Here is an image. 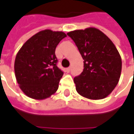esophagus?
<instances>
[{"label":"esophagus","instance_id":"obj_1","mask_svg":"<svg viewBox=\"0 0 134 134\" xmlns=\"http://www.w3.org/2000/svg\"><path fill=\"white\" fill-rule=\"evenodd\" d=\"M70 70H71V67H67V69H66V71H67V72H70Z\"/></svg>","mask_w":134,"mask_h":134}]
</instances>
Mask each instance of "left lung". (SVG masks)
Listing matches in <instances>:
<instances>
[{
    "instance_id": "8db88e82",
    "label": "left lung",
    "mask_w": 134,
    "mask_h": 134,
    "mask_svg": "<svg viewBox=\"0 0 134 134\" xmlns=\"http://www.w3.org/2000/svg\"><path fill=\"white\" fill-rule=\"evenodd\" d=\"M84 59V69L74 78L77 92L85 98L100 100L112 93L121 77L122 61L116 47L98 29L87 28L67 34Z\"/></svg>"
}]
</instances>
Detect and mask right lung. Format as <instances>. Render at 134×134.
<instances>
[{
    "instance_id": "add662e5",
    "label": "right lung",
    "mask_w": 134,
    "mask_h": 134,
    "mask_svg": "<svg viewBox=\"0 0 134 134\" xmlns=\"http://www.w3.org/2000/svg\"><path fill=\"white\" fill-rule=\"evenodd\" d=\"M67 35L46 29L26 41L14 63L16 80L26 96L43 100L56 93L63 72L57 66V46Z\"/></svg>"
}]
</instances>
